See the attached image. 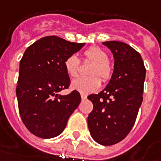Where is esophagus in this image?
I'll return each mask as SVG.
<instances>
[{
    "label": "esophagus",
    "instance_id": "34e87169",
    "mask_svg": "<svg viewBox=\"0 0 161 161\" xmlns=\"http://www.w3.org/2000/svg\"><path fill=\"white\" fill-rule=\"evenodd\" d=\"M81 98H82V100H85V99H87V96L81 94Z\"/></svg>",
    "mask_w": 161,
    "mask_h": 161
}]
</instances>
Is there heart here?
<instances>
[{"instance_id": "1", "label": "heart", "mask_w": 161, "mask_h": 161, "mask_svg": "<svg viewBox=\"0 0 161 161\" xmlns=\"http://www.w3.org/2000/svg\"><path fill=\"white\" fill-rule=\"evenodd\" d=\"M84 56L87 59L92 61L90 66L89 77H80L72 81L71 88L83 95H88L98 90L101 86V79L107 82L113 74V64L108 59L107 53L102 48L96 46L89 47L84 52ZM66 73L70 77H77L79 67V59L74 54L66 58L64 63Z\"/></svg>"}]
</instances>
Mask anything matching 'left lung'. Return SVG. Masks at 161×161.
Masks as SVG:
<instances>
[{
	"label": "left lung",
	"mask_w": 161,
	"mask_h": 161,
	"mask_svg": "<svg viewBox=\"0 0 161 161\" xmlns=\"http://www.w3.org/2000/svg\"><path fill=\"white\" fill-rule=\"evenodd\" d=\"M114 55V69L104 90L88 96L93 103L88 117L90 135L97 143L114 145L128 135L142 102L146 69L137 51L117 41L102 42Z\"/></svg>",
	"instance_id": "obj_1"
}]
</instances>
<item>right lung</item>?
Here are the masks:
<instances>
[{"mask_svg": "<svg viewBox=\"0 0 161 161\" xmlns=\"http://www.w3.org/2000/svg\"><path fill=\"white\" fill-rule=\"evenodd\" d=\"M84 46L50 36L39 39L25 51L16 96L23 123L38 137L48 139L61 134L80 103V94L76 90L65 96L59 92L71 83L65 60Z\"/></svg>", "mask_w": 161, "mask_h": 161, "instance_id": "right-lung-1", "label": "right lung"}]
</instances>
